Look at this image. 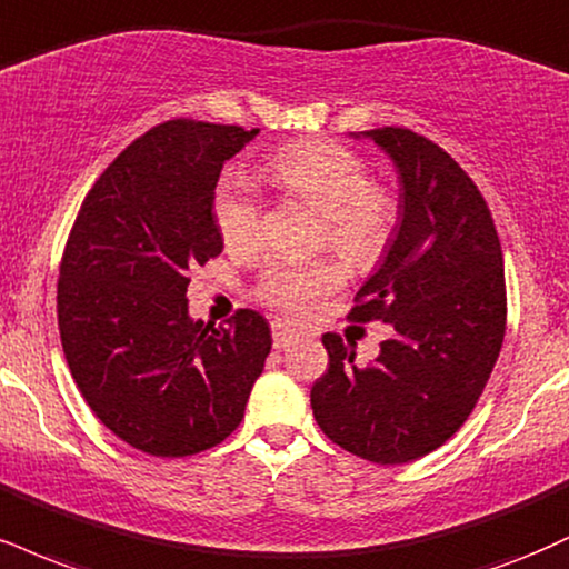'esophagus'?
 Instances as JSON below:
<instances>
[{
	"label": "esophagus",
	"mask_w": 569,
	"mask_h": 569,
	"mask_svg": "<svg viewBox=\"0 0 569 569\" xmlns=\"http://www.w3.org/2000/svg\"><path fill=\"white\" fill-rule=\"evenodd\" d=\"M297 337H299V333L286 323H280V320L272 323V345H276V350H286V347H289Z\"/></svg>",
	"instance_id": "obj_1"
}]
</instances>
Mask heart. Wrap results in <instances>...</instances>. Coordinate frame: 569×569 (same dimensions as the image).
Masks as SVG:
<instances>
[{"mask_svg": "<svg viewBox=\"0 0 569 569\" xmlns=\"http://www.w3.org/2000/svg\"><path fill=\"white\" fill-rule=\"evenodd\" d=\"M264 177L283 196L323 214V241L347 262L368 267L387 251L400 219V201L387 184L371 180L362 156L326 140L278 150L264 163ZM214 222L224 249L246 254L262 238V198L243 177H228L217 188ZM345 283L337 259H272L259 278V297L286 315H305L315 302Z\"/></svg>", "mask_w": 569, "mask_h": 569, "instance_id": "1", "label": "heart"}]
</instances>
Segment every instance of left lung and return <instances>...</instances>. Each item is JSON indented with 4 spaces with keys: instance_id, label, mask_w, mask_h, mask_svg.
Here are the masks:
<instances>
[{
    "instance_id": "1",
    "label": "left lung",
    "mask_w": 569,
    "mask_h": 569,
    "mask_svg": "<svg viewBox=\"0 0 569 569\" xmlns=\"http://www.w3.org/2000/svg\"><path fill=\"white\" fill-rule=\"evenodd\" d=\"M360 134L395 161L400 224L350 320H385L395 337L358 366L352 345L326 333L310 402L339 448L408 463L448 442L488 385L506 333L503 251L480 188L437 142L406 127Z\"/></svg>"
}]
</instances>
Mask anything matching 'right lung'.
Masks as SVG:
<instances>
[{
	"label": "right lung",
	"instance_id": "add662e5",
	"mask_svg": "<svg viewBox=\"0 0 569 569\" xmlns=\"http://www.w3.org/2000/svg\"><path fill=\"white\" fill-rule=\"evenodd\" d=\"M259 129L174 119L148 129L92 184L68 236L58 328L81 397L116 437L182 458L236 432L270 355V326L188 315L196 264L222 251L214 188Z\"/></svg>",
	"mask_w": 569,
	"mask_h": 569
}]
</instances>
